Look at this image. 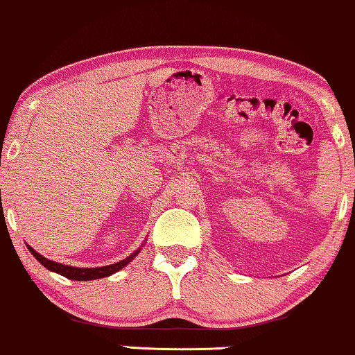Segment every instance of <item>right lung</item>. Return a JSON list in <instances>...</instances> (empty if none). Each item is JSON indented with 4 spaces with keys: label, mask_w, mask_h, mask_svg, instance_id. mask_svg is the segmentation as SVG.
<instances>
[{
    "label": "right lung",
    "mask_w": 355,
    "mask_h": 355,
    "mask_svg": "<svg viewBox=\"0 0 355 355\" xmlns=\"http://www.w3.org/2000/svg\"><path fill=\"white\" fill-rule=\"evenodd\" d=\"M28 249H30V252L33 254V257L37 259V261L42 263L43 267H46L48 270L56 272V273H59V275L66 277L69 279H76V282H88V279H98V278H104V277L112 275V273H116V272L121 270V268L125 267L128 262H132V259L139 252V249H138V251L133 252L132 256H128L127 259H123V261L117 262V263H112V266L96 267V268H78V267L64 266V263L49 261V259L40 256V254L30 246H28Z\"/></svg>",
    "instance_id": "obj_1"
}]
</instances>
